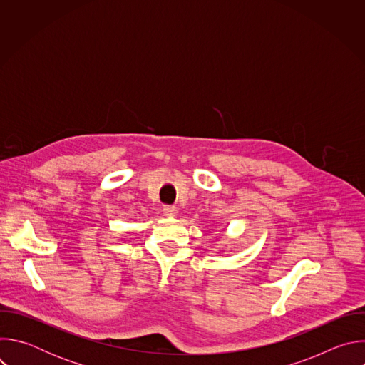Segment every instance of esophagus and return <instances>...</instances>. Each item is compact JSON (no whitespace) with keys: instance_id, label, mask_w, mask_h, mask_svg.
<instances>
[{"instance_id":"1","label":"esophagus","mask_w":365,"mask_h":365,"mask_svg":"<svg viewBox=\"0 0 365 365\" xmlns=\"http://www.w3.org/2000/svg\"><path fill=\"white\" fill-rule=\"evenodd\" d=\"M163 214L166 215V217H176L178 215V207L176 206H173V205H165L163 206Z\"/></svg>"}]
</instances>
